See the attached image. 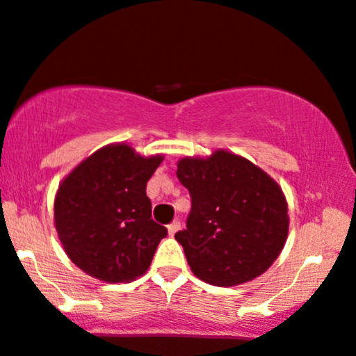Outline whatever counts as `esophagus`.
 <instances>
[{"label": "esophagus", "instance_id": "esophagus-1", "mask_svg": "<svg viewBox=\"0 0 356 356\" xmlns=\"http://www.w3.org/2000/svg\"><path fill=\"white\" fill-rule=\"evenodd\" d=\"M179 229H181V224H179L177 220L172 222V224H169V225H167V232H169L170 237H174L175 232H177Z\"/></svg>", "mask_w": 356, "mask_h": 356}]
</instances>
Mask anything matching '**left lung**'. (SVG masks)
Returning <instances> with one entry per match:
<instances>
[{
  "label": "left lung",
  "instance_id": "obj_1",
  "mask_svg": "<svg viewBox=\"0 0 356 356\" xmlns=\"http://www.w3.org/2000/svg\"><path fill=\"white\" fill-rule=\"evenodd\" d=\"M177 177L191 192L187 229L175 234L191 270L216 286L257 278L275 262L289 235V204L282 187L225 149L182 157Z\"/></svg>",
  "mask_w": 356,
  "mask_h": 356
}]
</instances>
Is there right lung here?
<instances>
[{
    "label": "right lung",
    "instance_id": "right-lung-1",
    "mask_svg": "<svg viewBox=\"0 0 356 356\" xmlns=\"http://www.w3.org/2000/svg\"><path fill=\"white\" fill-rule=\"evenodd\" d=\"M164 161L114 143L81 161L59 184L54 227L71 262L108 284L144 275L167 229L151 219L147 181Z\"/></svg>",
    "mask_w": 356,
    "mask_h": 356
}]
</instances>
